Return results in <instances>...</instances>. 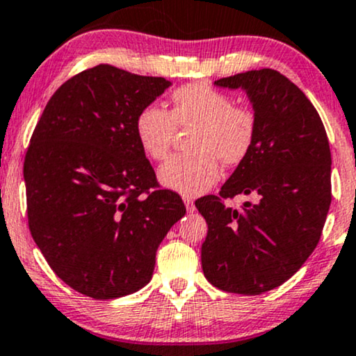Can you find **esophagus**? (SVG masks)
<instances>
[{
  "label": "esophagus",
  "mask_w": 356,
  "mask_h": 356,
  "mask_svg": "<svg viewBox=\"0 0 356 356\" xmlns=\"http://www.w3.org/2000/svg\"><path fill=\"white\" fill-rule=\"evenodd\" d=\"M184 204H186V209L187 212H194L195 211V206H194V201L189 197V195H184Z\"/></svg>",
  "instance_id": "1"
}]
</instances>
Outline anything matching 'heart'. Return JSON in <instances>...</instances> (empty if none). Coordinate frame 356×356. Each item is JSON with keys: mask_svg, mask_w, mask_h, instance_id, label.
<instances>
[{"mask_svg": "<svg viewBox=\"0 0 356 356\" xmlns=\"http://www.w3.org/2000/svg\"><path fill=\"white\" fill-rule=\"evenodd\" d=\"M170 102V112L149 104L137 113L134 129L138 145L147 157L161 161L172 145L177 127H192L187 136L191 152L167 159L159 169V181L184 195L204 194L218 182L219 161L224 165H238L251 152L257 117L206 81L179 87Z\"/></svg>", "mask_w": 356, "mask_h": 356, "instance_id": "1", "label": "heart"}]
</instances>
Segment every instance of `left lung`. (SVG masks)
I'll use <instances>...</instances> for the list:
<instances>
[{"label": "left lung", "mask_w": 356, "mask_h": 356, "mask_svg": "<svg viewBox=\"0 0 356 356\" xmlns=\"http://www.w3.org/2000/svg\"><path fill=\"white\" fill-rule=\"evenodd\" d=\"M246 90L257 117L251 152L195 207L207 222L201 261L212 286L261 295L288 281L316 248L332 204V152L316 108L291 80L271 68L216 80ZM238 193L256 203L223 204Z\"/></svg>", "instance_id": "left-lung-1"}]
</instances>
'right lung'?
Listing matches in <instances>:
<instances>
[{"label": "right lung", "instance_id": "1", "mask_svg": "<svg viewBox=\"0 0 356 356\" xmlns=\"http://www.w3.org/2000/svg\"><path fill=\"white\" fill-rule=\"evenodd\" d=\"M170 81L97 65L53 93L24 157L28 226L75 291L95 300L136 293L155 252L186 214L161 189L136 137V117Z\"/></svg>", "mask_w": 356, "mask_h": 356}]
</instances>
